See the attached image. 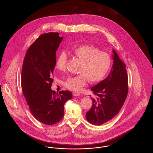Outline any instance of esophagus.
Wrapping results in <instances>:
<instances>
[{"mask_svg":"<svg viewBox=\"0 0 153 153\" xmlns=\"http://www.w3.org/2000/svg\"><path fill=\"white\" fill-rule=\"evenodd\" d=\"M72 95L74 96H79L80 95V93H78V92H73L72 93Z\"/></svg>","mask_w":153,"mask_h":153,"instance_id":"1","label":"esophagus"}]
</instances>
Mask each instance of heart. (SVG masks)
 I'll return each mask as SVG.
<instances>
[{"label":"heart","mask_w":153,"mask_h":153,"mask_svg":"<svg viewBox=\"0 0 153 153\" xmlns=\"http://www.w3.org/2000/svg\"><path fill=\"white\" fill-rule=\"evenodd\" d=\"M75 56L82 61L80 67V74L69 77L65 82L68 89L79 92L86 85L88 80L91 83L102 81L108 73L112 62V58L108 52L102 51L96 46L84 45L73 51ZM68 56L65 51H61L57 57L56 67L59 71L66 69Z\"/></svg>","instance_id":"b5f03b06"}]
</instances>
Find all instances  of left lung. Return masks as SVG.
<instances>
[{"label":"left lung","mask_w":153,"mask_h":153,"mask_svg":"<svg viewBox=\"0 0 153 153\" xmlns=\"http://www.w3.org/2000/svg\"><path fill=\"white\" fill-rule=\"evenodd\" d=\"M114 64L108 76L91 88L92 105L86 113L90 123L100 126L111 120L119 113L128 94V75L126 64L113 50Z\"/></svg>","instance_id":"left-lung-1"}]
</instances>
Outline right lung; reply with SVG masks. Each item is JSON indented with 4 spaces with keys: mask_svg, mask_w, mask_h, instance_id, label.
<instances>
[{
    "mask_svg": "<svg viewBox=\"0 0 153 153\" xmlns=\"http://www.w3.org/2000/svg\"><path fill=\"white\" fill-rule=\"evenodd\" d=\"M63 37L58 33L41 35L27 49L22 65V92L30 112L42 123H57L64 117V105L72 98L68 91H52L56 51Z\"/></svg>",
    "mask_w": 153,
    "mask_h": 153,
    "instance_id": "1",
    "label": "right lung"
}]
</instances>
